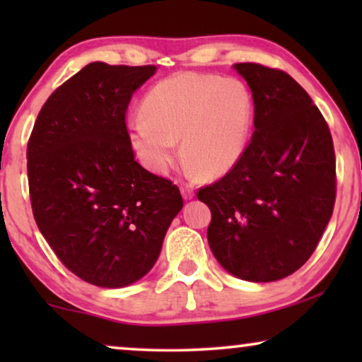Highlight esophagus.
Instances as JSON below:
<instances>
[{
  "instance_id": "1",
  "label": "esophagus",
  "mask_w": 362,
  "mask_h": 362,
  "mask_svg": "<svg viewBox=\"0 0 362 362\" xmlns=\"http://www.w3.org/2000/svg\"><path fill=\"white\" fill-rule=\"evenodd\" d=\"M181 192H182V196H185V199H192V197H194V186H192V185H182Z\"/></svg>"
}]
</instances>
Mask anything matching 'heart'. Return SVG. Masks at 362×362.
<instances>
[{"instance_id":"b5f03b06","label":"heart","mask_w":362,"mask_h":362,"mask_svg":"<svg viewBox=\"0 0 362 362\" xmlns=\"http://www.w3.org/2000/svg\"><path fill=\"white\" fill-rule=\"evenodd\" d=\"M254 118L249 87L235 77L185 72L163 78L128 123L133 150L148 170L165 173L182 156L204 177H219L244 155Z\"/></svg>"}]
</instances>
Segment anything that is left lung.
I'll return each instance as SVG.
<instances>
[{
    "label": "left lung",
    "instance_id": "1",
    "mask_svg": "<svg viewBox=\"0 0 362 362\" xmlns=\"http://www.w3.org/2000/svg\"><path fill=\"white\" fill-rule=\"evenodd\" d=\"M234 67L252 90L255 130L239 163L197 199L211 209L217 262L242 280L275 281L310 259L333 214V138L293 77L255 62Z\"/></svg>",
    "mask_w": 362,
    "mask_h": 362
}]
</instances>
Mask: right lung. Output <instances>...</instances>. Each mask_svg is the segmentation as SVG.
I'll use <instances>...</instances> for the list:
<instances>
[{"instance_id":"add662e5","label":"right lung","mask_w":362,"mask_h":362,"mask_svg":"<svg viewBox=\"0 0 362 362\" xmlns=\"http://www.w3.org/2000/svg\"><path fill=\"white\" fill-rule=\"evenodd\" d=\"M155 72L88 64L49 95L28 141L39 230L66 269L105 288L151 270L185 204L180 187L138 165L128 138V105Z\"/></svg>"}]
</instances>
